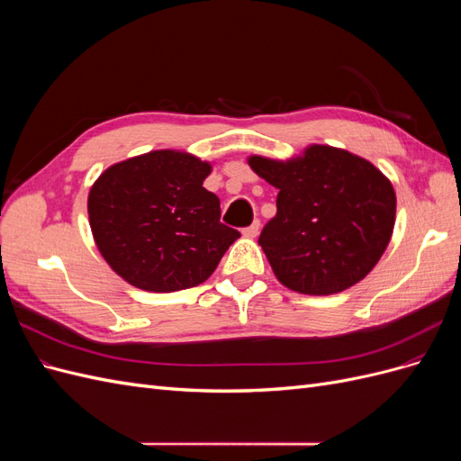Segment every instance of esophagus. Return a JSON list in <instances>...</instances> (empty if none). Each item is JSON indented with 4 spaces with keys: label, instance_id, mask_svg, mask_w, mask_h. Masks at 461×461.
I'll list each match as a JSON object with an SVG mask.
<instances>
[{
    "label": "esophagus",
    "instance_id": "esophagus-1",
    "mask_svg": "<svg viewBox=\"0 0 461 461\" xmlns=\"http://www.w3.org/2000/svg\"><path fill=\"white\" fill-rule=\"evenodd\" d=\"M258 232H259V221H254L252 225L246 227V229L242 230V234L246 236V239H256Z\"/></svg>",
    "mask_w": 461,
    "mask_h": 461
}]
</instances>
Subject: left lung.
<instances>
[{
    "label": "left lung",
    "instance_id": "obj_1",
    "mask_svg": "<svg viewBox=\"0 0 461 461\" xmlns=\"http://www.w3.org/2000/svg\"><path fill=\"white\" fill-rule=\"evenodd\" d=\"M248 165L278 190L276 215L259 234L278 281L300 294L327 296L367 276L396 221L394 188L373 163L313 144L298 158L252 156Z\"/></svg>",
    "mask_w": 461,
    "mask_h": 461
}]
</instances>
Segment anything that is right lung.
<instances>
[{
	"mask_svg": "<svg viewBox=\"0 0 461 461\" xmlns=\"http://www.w3.org/2000/svg\"><path fill=\"white\" fill-rule=\"evenodd\" d=\"M212 163L156 149L111 165L88 194L94 240L129 285L148 292L198 286L240 232L221 222V203L203 188Z\"/></svg>",
	"mask_w": 461,
	"mask_h": 461,
	"instance_id": "add662e5",
	"label": "right lung"
}]
</instances>
